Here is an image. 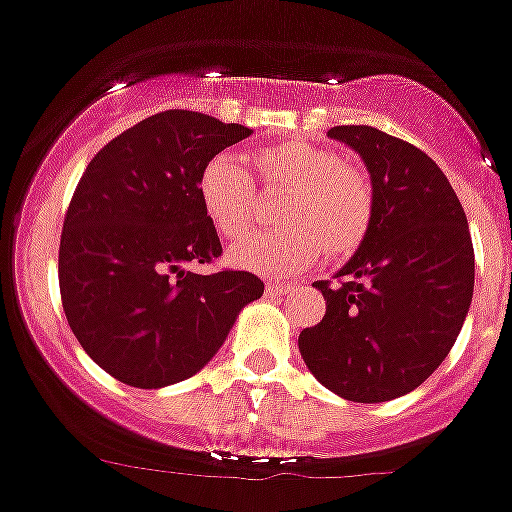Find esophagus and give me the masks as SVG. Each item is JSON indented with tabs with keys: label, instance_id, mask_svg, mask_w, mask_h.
I'll use <instances>...</instances> for the list:
<instances>
[{
	"label": "esophagus",
	"instance_id": "obj_1",
	"mask_svg": "<svg viewBox=\"0 0 512 512\" xmlns=\"http://www.w3.org/2000/svg\"><path fill=\"white\" fill-rule=\"evenodd\" d=\"M266 292H269V295H289V292H292V287H289V284H282V282H269L266 284Z\"/></svg>",
	"mask_w": 512,
	"mask_h": 512
}]
</instances>
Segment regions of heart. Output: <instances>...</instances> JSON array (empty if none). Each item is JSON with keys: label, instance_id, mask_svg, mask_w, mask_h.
Segmentation results:
<instances>
[{"label": "heart", "instance_id": "1", "mask_svg": "<svg viewBox=\"0 0 512 512\" xmlns=\"http://www.w3.org/2000/svg\"><path fill=\"white\" fill-rule=\"evenodd\" d=\"M253 171L264 189L287 192L277 215L284 228L230 246V266L259 277H287L307 269L320 251L341 261L364 243L374 215L372 184L336 151L300 140L277 143L256 151ZM197 197L223 238H241L256 220V189L233 156L220 153L202 166Z\"/></svg>", "mask_w": 512, "mask_h": 512}]
</instances>
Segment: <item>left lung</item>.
<instances>
[{
  "mask_svg": "<svg viewBox=\"0 0 512 512\" xmlns=\"http://www.w3.org/2000/svg\"><path fill=\"white\" fill-rule=\"evenodd\" d=\"M328 138L356 151L372 179L364 243L315 282L325 315L300 333L312 377L351 402L408 395L456 343L474 292L467 215L431 156L372 125H336Z\"/></svg>",
  "mask_w": 512,
  "mask_h": 512,
  "instance_id": "left-lung-1",
  "label": "left lung"
}]
</instances>
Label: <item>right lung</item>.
Returning <instances> with one entry per match:
<instances>
[{
  "instance_id": "obj_1",
  "label": "right lung",
  "mask_w": 512,
  "mask_h": 512,
  "mask_svg": "<svg viewBox=\"0 0 512 512\" xmlns=\"http://www.w3.org/2000/svg\"><path fill=\"white\" fill-rule=\"evenodd\" d=\"M248 135L166 110L112 138L81 176L58 248L63 312L94 364L122 384L161 390L197 374L264 295L248 271H187L223 253L197 197L202 166Z\"/></svg>"
}]
</instances>
